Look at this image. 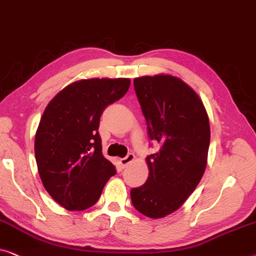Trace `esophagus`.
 I'll list each match as a JSON object with an SVG mask.
<instances>
[{"label":"esophagus","instance_id":"1","mask_svg":"<svg viewBox=\"0 0 256 256\" xmlns=\"http://www.w3.org/2000/svg\"><path fill=\"white\" fill-rule=\"evenodd\" d=\"M134 153H128V154L126 156H124V158L119 159V162H120L122 168H126V166L128 165V164L134 162Z\"/></svg>","mask_w":256,"mask_h":256}]
</instances>
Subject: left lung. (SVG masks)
I'll return each instance as SVG.
<instances>
[{"label":"left lung","mask_w":256,"mask_h":256,"mask_svg":"<svg viewBox=\"0 0 256 256\" xmlns=\"http://www.w3.org/2000/svg\"><path fill=\"white\" fill-rule=\"evenodd\" d=\"M134 91L148 138L159 152L146 156L148 178L131 190L134 208L153 219L174 212L196 190L205 172L210 122L202 100L170 74L134 78Z\"/></svg>","instance_id":"1"}]
</instances>
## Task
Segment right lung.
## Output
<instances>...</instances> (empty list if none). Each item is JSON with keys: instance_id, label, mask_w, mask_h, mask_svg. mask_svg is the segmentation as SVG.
Listing matches in <instances>:
<instances>
[{"instance_id": "obj_1", "label": "right lung", "mask_w": 256, "mask_h": 256, "mask_svg": "<svg viewBox=\"0 0 256 256\" xmlns=\"http://www.w3.org/2000/svg\"><path fill=\"white\" fill-rule=\"evenodd\" d=\"M130 88L128 78H92L70 84L48 104L35 137L44 188L68 210H84L100 199L116 168L102 153L100 116Z\"/></svg>"}]
</instances>
